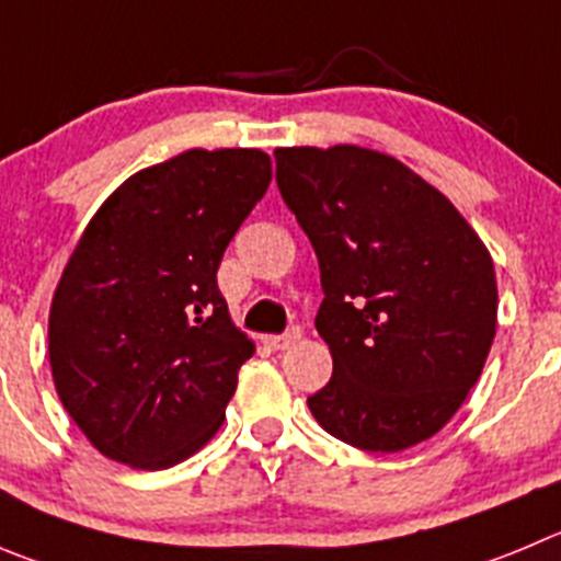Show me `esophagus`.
Wrapping results in <instances>:
<instances>
[{
    "label": "esophagus",
    "mask_w": 561,
    "mask_h": 561,
    "mask_svg": "<svg viewBox=\"0 0 561 561\" xmlns=\"http://www.w3.org/2000/svg\"><path fill=\"white\" fill-rule=\"evenodd\" d=\"M298 337H301V332H298V329H290V332L285 334H265L263 343L268 345L271 352H285V348H290Z\"/></svg>",
    "instance_id": "1"
}]
</instances>
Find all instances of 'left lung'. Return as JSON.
<instances>
[{
    "instance_id": "1",
    "label": "left lung",
    "mask_w": 561,
    "mask_h": 561,
    "mask_svg": "<svg viewBox=\"0 0 561 561\" xmlns=\"http://www.w3.org/2000/svg\"><path fill=\"white\" fill-rule=\"evenodd\" d=\"M282 198L321 265L332 379L307 399L337 439L396 454L434 437L479 381L499 327L493 256L404 162L354 144L276 149Z\"/></svg>"
}]
</instances>
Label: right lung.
Wrapping results in <instances>:
<instances>
[{
  "label": "right lung",
  "mask_w": 561,
  "mask_h": 561,
  "mask_svg": "<svg viewBox=\"0 0 561 561\" xmlns=\"http://www.w3.org/2000/svg\"><path fill=\"white\" fill-rule=\"evenodd\" d=\"M271 185L263 149H187L93 213L49 307L55 390L107 459L162 470L216 437L254 343L218 265Z\"/></svg>",
  "instance_id": "1"
}]
</instances>
